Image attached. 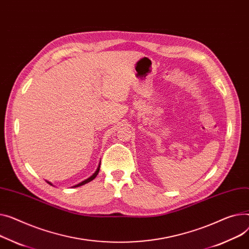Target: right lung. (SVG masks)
I'll list each match as a JSON object with an SVG mask.
<instances>
[{"label":"right lung","instance_id":"right-lung-1","mask_svg":"<svg viewBox=\"0 0 249 249\" xmlns=\"http://www.w3.org/2000/svg\"><path fill=\"white\" fill-rule=\"evenodd\" d=\"M100 164L101 163H99V166H98V168H97V170L95 171V173L92 175V176H90L88 179H86V180H84V181H82L81 183H79V184H77V185H75V186H73V187H79V186H82V185H84V184H86V183H88V182H90V181H92L97 175H98V173H99V170H100ZM47 183H49L50 185H53L51 182H49V181H47Z\"/></svg>","mask_w":249,"mask_h":249}]
</instances>
